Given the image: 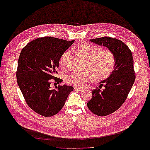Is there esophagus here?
I'll return each instance as SVG.
<instances>
[{"label": "esophagus", "instance_id": "obj_1", "mask_svg": "<svg viewBox=\"0 0 150 150\" xmlns=\"http://www.w3.org/2000/svg\"><path fill=\"white\" fill-rule=\"evenodd\" d=\"M74 90H77V91H83V90H84V89L81 88H78V87H74Z\"/></svg>", "mask_w": 150, "mask_h": 150}]
</instances>
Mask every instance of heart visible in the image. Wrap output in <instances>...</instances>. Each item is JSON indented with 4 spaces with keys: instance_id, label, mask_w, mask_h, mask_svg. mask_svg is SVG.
I'll return each instance as SVG.
<instances>
[{
    "instance_id": "b5f03b06",
    "label": "heart",
    "mask_w": 150,
    "mask_h": 150,
    "mask_svg": "<svg viewBox=\"0 0 150 150\" xmlns=\"http://www.w3.org/2000/svg\"><path fill=\"white\" fill-rule=\"evenodd\" d=\"M76 53L86 62V67L88 70L73 71L67 76L65 80L69 84L76 87H84L92 78L103 80L111 74L115 66V57L112 51L102 50L101 48L83 44L76 48ZM69 52H64L60 57L59 64L62 68L67 66Z\"/></svg>"
}]
</instances>
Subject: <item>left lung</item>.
<instances>
[{"label":"left lung","mask_w":150,"mask_h":150,"mask_svg":"<svg viewBox=\"0 0 150 150\" xmlns=\"http://www.w3.org/2000/svg\"><path fill=\"white\" fill-rule=\"evenodd\" d=\"M90 41L106 47L115 57V66L111 74L99 83V88L92 90V97L87 103L88 108L94 114L106 116L122 105L132 89L136 78L133 55L126 44L117 39L103 37ZM102 86L105 89L101 91Z\"/></svg>","instance_id":"1"}]
</instances>
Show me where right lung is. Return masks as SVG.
Instances as JSON below:
<instances>
[{"mask_svg": "<svg viewBox=\"0 0 150 150\" xmlns=\"http://www.w3.org/2000/svg\"><path fill=\"white\" fill-rule=\"evenodd\" d=\"M74 40L67 41L50 37L38 38L21 50L16 71L17 83L29 107L44 117L60 111L74 88L59 86L51 89V80L61 82L55 76L60 57Z\"/></svg>", "mask_w": 150, "mask_h": 150, "instance_id": "1", "label": "right lung"}]
</instances>
